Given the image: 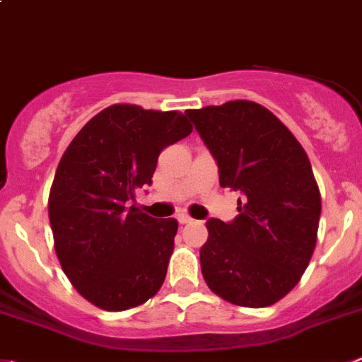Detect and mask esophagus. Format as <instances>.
<instances>
[{
  "instance_id": "34e87169",
  "label": "esophagus",
  "mask_w": 362,
  "mask_h": 362,
  "mask_svg": "<svg viewBox=\"0 0 362 362\" xmlns=\"http://www.w3.org/2000/svg\"><path fill=\"white\" fill-rule=\"evenodd\" d=\"M177 221H179V224H190V222H194V218L187 214H179Z\"/></svg>"
}]
</instances>
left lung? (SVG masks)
Listing matches in <instances>:
<instances>
[{
	"mask_svg": "<svg viewBox=\"0 0 362 362\" xmlns=\"http://www.w3.org/2000/svg\"><path fill=\"white\" fill-rule=\"evenodd\" d=\"M185 115L217 161L221 187L242 194L233 221L208 218L204 281L230 303L269 307L300 281L316 247L321 197L309 158L293 132L257 102Z\"/></svg>",
	"mask_w": 362,
	"mask_h": 362,
	"instance_id": "obj_1",
	"label": "left lung"
}]
</instances>
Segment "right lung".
Masks as SVG:
<instances>
[{
	"label": "right lung",
	"instance_id": "add662e5",
	"mask_svg": "<svg viewBox=\"0 0 362 362\" xmlns=\"http://www.w3.org/2000/svg\"><path fill=\"white\" fill-rule=\"evenodd\" d=\"M190 132L177 111L115 104L62 154L48 199L55 253L73 287L100 309L138 307L163 285L177 221L128 204L152 183L159 152Z\"/></svg>",
	"mask_w": 362,
	"mask_h": 362
}]
</instances>
